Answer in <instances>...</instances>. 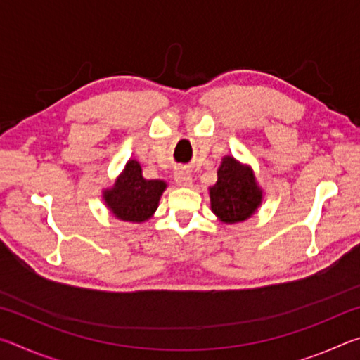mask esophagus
<instances>
[{
    "label": "esophagus",
    "mask_w": 360,
    "mask_h": 360,
    "mask_svg": "<svg viewBox=\"0 0 360 360\" xmlns=\"http://www.w3.org/2000/svg\"><path fill=\"white\" fill-rule=\"evenodd\" d=\"M174 181H176V184L181 187H188V186H192V182H193L192 174L184 168L178 169V172L174 173Z\"/></svg>",
    "instance_id": "34e87169"
}]
</instances>
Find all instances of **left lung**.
I'll return each mask as SVG.
<instances>
[{"mask_svg":"<svg viewBox=\"0 0 360 360\" xmlns=\"http://www.w3.org/2000/svg\"><path fill=\"white\" fill-rule=\"evenodd\" d=\"M262 193L252 168L225 155L217 169V182L210 187L211 211L221 222H243L257 211Z\"/></svg>","mask_w":360,"mask_h":360,"instance_id":"8db88e82","label":"left lung"}]
</instances>
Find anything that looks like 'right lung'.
<instances>
[{
	"label": "right lung",
	"instance_id": "right-lung-1",
	"mask_svg": "<svg viewBox=\"0 0 360 360\" xmlns=\"http://www.w3.org/2000/svg\"><path fill=\"white\" fill-rule=\"evenodd\" d=\"M165 188V181L144 179L141 165L129 160L114 186L103 192V200L120 221L139 224L154 216Z\"/></svg>",
	"mask_w": 360,
	"mask_h": 360
}]
</instances>
